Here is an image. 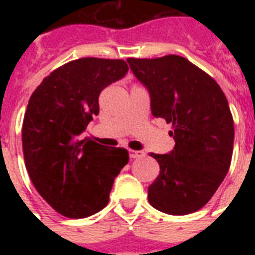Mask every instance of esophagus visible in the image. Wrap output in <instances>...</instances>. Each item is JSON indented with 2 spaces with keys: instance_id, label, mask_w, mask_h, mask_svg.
I'll return each instance as SVG.
<instances>
[{
  "instance_id": "esophagus-1",
  "label": "esophagus",
  "mask_w": 255,
  "mask_h": 255,
  "mask_svg": "<svg viewBox=\"0 0 255 255\" xmlns=\"http://www.w3.org/2000/svg\"><path fill=\"white\" fill-rule=\"evenodd\" d=\"M145 156V152L143 151H129V157L131 159H140V157H144Z\"/></svg>"
}]
</instances>
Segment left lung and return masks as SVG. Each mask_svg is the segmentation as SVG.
<instances>
[{
    "mask_svg": "<svg viewBox=\"0 0 255 255\" xmlns=\"http://www.w3.org/2000/svg\"><path fill=\"white\" fill-rule=\"evenodd\" d=\"M127 62L149 92L152 115L172 124L176 143L167 155L151 153L160 173L148 188V201L172 216L197 212L221 185L232 161L234 122L225 94L184 57Z\"/></svg>",
    "mask_w": 255,
    "mask_h": 255,
    "instance_id": "obj_1",
    "label": "left lung"
}]
</instances>
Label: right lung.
<instances>
[{
    "mask_svg": "<svg viewBox=\"0 0 255 255\" xmlns=\"http://www.w3.org/2000/svg\"><path fill=\"white\" fill-rule=\"evenodd\" d=\"M123 59L81 58L58 67L30 96L22 124L26 169L43 200L69 218L108 204L127 149L79 139L99 114V94L127 74Z\"/></svg>",
    "mask_w": 255,
    "mask_h": 255,
    "instance_id": "obj_1",
    "label": "right lung"
}]
</instances>
